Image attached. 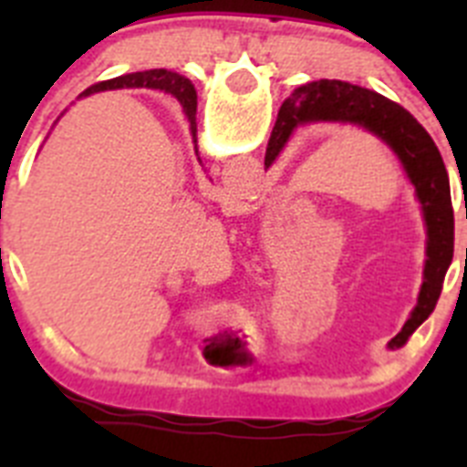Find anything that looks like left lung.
I'll return each instance as SVG.
<instances>
[{"label": "left lung", "mask_w": 467, "mask_h": 467, "mask_svg": "<svg viewBox=\"0 0 467 467\" xmlns=\"http://www.w3.org/2000/svg\"><path fill=\"white\" fill-rule=\"evenodd\" d=\"M313 121L350 123L377 135L388 150L398 156L404 175L410 177L414 187L416 201L420 203V213L426 222L423 283H420L419 301L411 316L393 339L388 341V348L398 350L410 341L416 327L435 311L444 275L453 257V208L447 168H444L440 150L426 133V128L404 107L374 90L339 79L308 81L292 90L290 98L280 105L266 156H264V166L269 168L278 159L296 126Z\"/></svg>", "instance_id": "obj_1"}]
</instances>
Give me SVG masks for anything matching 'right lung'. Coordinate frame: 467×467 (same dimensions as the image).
<instances>
[{
  "label": "right lung",
  "mask_w": 467,
  "mask_h": 467,
  "mask_svg": "<svg viewBox=\"0 0 467 467\" xmlns=\"http://www.w3.org/2000/svg\"><path fill=\"white\" fill-rule=\"evenodd\" d=\"M107 88H154L172 93L177 102H180V107H182L184 117L189 121V130H192V138L196 142V88L192 86V81L180 77L177 72H171V69H147V72L123 74V77H117V79L93 84L79 98L100 93V90Z\"/></svg>",
  "instance_id": "right-lung-1"
}]
</instances>
